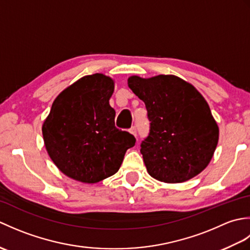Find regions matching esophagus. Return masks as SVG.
Wrapping results in <instances>:
<instances>
[{"mask_svg":"<svg viewBox=\"0 0 250 250\" xmlns=\"http://www.w3.org/2000/svg\"><path fill=\"white\" fill-rule=\"evenodd\" d=\"M130 133L133 134L136 137V126H132V128L130 129Z\"/></svg>","mask_w":250,"mask_h":250,"instance_id":"34e87169","label":"esophagus"}]
</instances>
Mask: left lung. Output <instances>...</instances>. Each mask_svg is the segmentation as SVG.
I'll list each match as a JSON object with an SVG mask.
<instances>
[{"instance_id": "left-lung-1", "label": "left lung", "mask_w": 250, "mask_h": 250, "mask_svg": "<svg viewBox=\"0 0 250 250\" xmlns=\"http://www.w3.org/2000/svg\"><path fill=\"white\" fill-rule=\"evenodd\" d=\"M129 88L145 103L149 134L141 144L147 172L163 183H184L208 166L219 129L205 99L174 75L131 76Z\"/></svg>"}]
</instances>
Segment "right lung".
I'll use <instances>...</instances> for the list:
<instances>
[{
  "mask_svg": "<svg viewBox=\"0 0 250 250\" xmlns=\"http://www.w3.org/2000/svg\"><path fill=\"white\" fill-rule=\"evenodd\" d=\"M114 81L103 74L83 76L63 90L44 121L43 137L50 159L78 182L94 184L118 172L135 137L115 126L109 105Z\"/></svg>",
  "mask_w": 250,
  "mask_h": 250,
  "instance_id": "1",
  "label": "right lung"
}]
</instances>
